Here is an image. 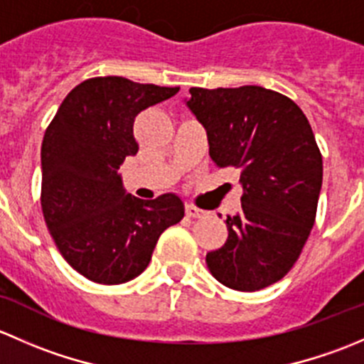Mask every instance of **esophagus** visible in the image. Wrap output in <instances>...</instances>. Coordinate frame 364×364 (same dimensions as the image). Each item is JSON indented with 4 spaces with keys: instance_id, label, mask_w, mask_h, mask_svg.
<instances>
[{
    "instance_id": "34e87169",
    "label": "esophagus",
    "mask_w": 364,
    "mask_h": 364,
    "mask_svg": "<svg viewBox=\"0 0 364 364\" xmlns=\"http://www.w3.org/2000/svg\"><path fill=\"white\" fill-rule=\"evenodd\" d=\"M205 215L204 209L197 208V205L193 204H186V216H190V218H203Z\"/></svg>"
}]
</instances>
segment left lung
Listing matches in <instances>:
<instances>
[{
	"mask_svg": "<svg viewBox=\"0 0 364 364\" xmlns=\"http://www.w3.org/2000/svg\"><path fill=\"white\" fill-rule=\"evenodd\" d=\"M186 107L208 134L216 167L240 171L241 211L225 245L205 255L213 277L253 292L282 280L306 243L322 186V156L303 111L260 86L192 87Z\"/></svg>",
	"mask_w": 364,
	"mask_h": 364,
	"instance_id": "1",
	"label": "left lung"
}]
</instances>
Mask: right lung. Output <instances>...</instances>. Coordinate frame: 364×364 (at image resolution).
I'll use <instances>...</instances> for the list:
<instances>
[{
	"instance_id": "obj_1",
	"label": "right lung",
	"mask_w": 364,
	"mask_h": 364,
	"mask_svg": "<svg viewBox=\"0 0 364 364\" xmlns=\"http://www.w3.org/2000/svg\"><path fill=\"white\" fill-rule=\"evenodd\" d=\"M179 87L95 77L73 87L42 142V211L63 259L87 280L117 285L148 267L160 234L185 216L176 193H127L119 165L139 151V112Z\"/></svg>"
}]
</instances>
